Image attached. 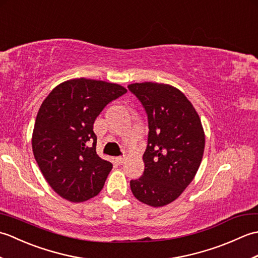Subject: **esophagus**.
<instances>
[{
    "mask_svg": "<svg viewBox=\"0 0 258 258\" xmlns=\"http://www.w3.org/2000/svg\"><path fill=\"white\" fill-rule=\"evenodd\" d=\"M124 161H125V158L123 156H118V157L115 158V162H116L118 165H122V164L124 163Z\"/></svg>",
    "mask_w": 258,
    "mask_h": 258,
    "instance_id": "34e87169",
    "label": "esophagus"
}]
</instances>
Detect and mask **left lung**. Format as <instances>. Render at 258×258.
Masks as SVG:
<instances>
[{
	"label": "left lung",
	"instance_id": "left-lung-1",
	"mask_svg": "<svg viewBox=\"0 0 258 258\" xmlns=\"http://www.w3.org/2000/svg\"><path fill=\"white\" fill-rule=\"evenodd\" d=\"M144 107L149 123L145 169L130 182L140 202L160 207L175 201L193 180L205 146L199 114L182 92L167 84L127 86Z\"/></svg>",
	"mask_w": 258,
	"mask_h": 258
}]
</instances>
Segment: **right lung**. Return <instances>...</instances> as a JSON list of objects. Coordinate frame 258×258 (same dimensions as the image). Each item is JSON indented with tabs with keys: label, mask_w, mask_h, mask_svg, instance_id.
I'll return each instance as SVG.
<instances>
[{
	"label": "right lung",
	"mask_w": 258,
	"mask_h": 258,
	"mask_svg": "<svg viewBox=\"0 0 258 258\" xmlns=\"http://www.w3.org/2000/svg\"><path fill=\"white\" fill-rule=\"evenodd\" d=\"M127 92L103 81L75 79L57 85L38 109L32 149L43 176L70 202L92 199L113 165L96 154L93 124L108 103Z\"/></svg>",
	"instance_id": "right-lung-1"
}]
</instances>
